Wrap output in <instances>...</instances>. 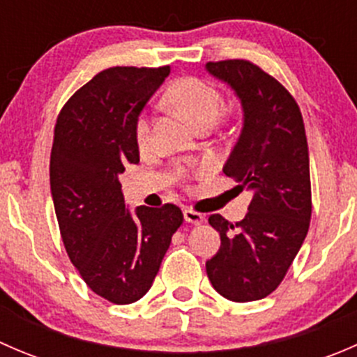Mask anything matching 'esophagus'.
<instances>
[{"label": "esophagus", "instance_id": "1", "mask_svg": "<svg viewBox=\"0 0 357 357\" xmlns=\"http://www.w3.org/2000/svg\"><path fill=\"white\" fill-rule=\"evenodd\" d=\"M204 215L200 212L192 211V208H185V221L190 222V225H202L204 222Z\"/></svg>", "mask_w": 357, "mask_h": 357}]
</instances>
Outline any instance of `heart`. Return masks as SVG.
Returning <instances> with one entry per match:
<instances>
[{
	"label": "heart",
	"mask_w": 357,
	"mask_h": 357,
	"mask_svg": "<svg viewBox=\"0 0 357 357\" xmlns=\"http://www.w3.org/2000/svg\"><path fill=\"white\" fill-rule=\"evenodd\" d=\"M167 103L181 112L197 128L212 126L221 115L222 96L214 84L200 77H181L167 89ZM136 143L145 149L150 143V119L139 115L135 128Z\"/></svg>",
	"instance_id": "heart-1"
}]
</instances>
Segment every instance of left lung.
I'll list each match as a JSON object with an SVG mask.
<instances>
[{
	"mask_svg": "<svg viewBox=\"0 0 357 357\" xmlns=\"http://www.w3.org/2000/svg\"><path fill=\"white\" fill-rule=\"evenodd\" d=\"M205 68L242 103V131L222 172L252 192L240 222L208 218L221 247L205 269L228 301H259L282 283L307 235L312 207L304 121L294 96L248 60L208 62Z\"/></svg>",
	"mask_w": 357,
	"mask_h": 357,
	"instance_id": "1",
	"label": "left lung"
}]
</instances>
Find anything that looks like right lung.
<instances>
[{"label": "right lung", "mask_w": 357, "mask_h": 357, "mask_svg": "<svg viewBox=\"0 0 357 357\" xmlns=\"http://www.w3.org/2000/svg\"><path fill=\"white\" fill-rule=\"evenodd\" d=\"M169 66L112 67L70 96L56 119L50 185L63 245L96 295L139 301L152 287L181 208L126 207L119 176L138 164L135 128Z\"/></svg>", "instance_id": "obj_1"}]
</instances>
